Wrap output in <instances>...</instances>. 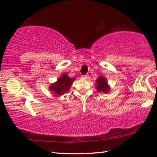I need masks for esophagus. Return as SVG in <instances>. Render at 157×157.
Listing matches in <instances>:
<instances>
[{
	"instance_id": "esophagus-1",
	"label": "esophagus",
	"mask_w": 157,
	"mask_h": 157,
	"mask_svg": "<svg viewBox=\"0 0 157 157\" xmlns=\"http://www.w3.org/2000/svg\"><path fill=\"white\" fill-rule=\"evenodd\" d=\"M88 78H89V75H82V78L84 79H88Z\"/></svg>"
}]
</instances>
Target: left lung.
<instances>
[{"label":"left lung","mask_w":157,"mask_h":157,"mask_svg":"<svg viewBox=\"0 0 157 157\" xmlns=\"http://www.w3.org/2000/svg\"><path fill=\"white\" fill-rule=\"evenodd\" d=\"M95 87L98 92H102L104 93V94H108L111 89V87L108 84L107 78L102 75H100L96 79Z\"/></svg>","instance_id":"obj_1"}]
</instances>
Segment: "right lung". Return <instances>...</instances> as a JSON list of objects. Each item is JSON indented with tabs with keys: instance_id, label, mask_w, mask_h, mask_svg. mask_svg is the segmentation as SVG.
<instances>
[{
	"instance_id": "add662e5",
	"label": "right lung",
	"mask_w": 157,
	"mask_h": 157,
	"mask_svg": "<svg viewBox=\"0 0 157 157\" xmlns=\"http://www.w3.org/2000/svg\"><path fill=\"white\" fill-rule=\"evenodd\" d=\"M75 80V78H71L67 74L63 73L56 82L50 85L49 90L55 95L60 96L70 90L71 85Z\"/></svg>"
}]
</instances>
